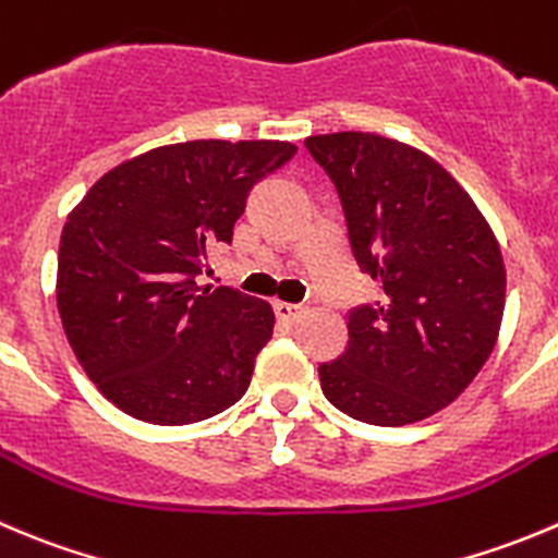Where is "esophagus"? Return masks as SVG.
<instances>
[{
	"mask_svg": "<svg viewBox=\"0 0 558 558\" xmlns=\"http://www.w3.org/2000/svg\"><path fill=\"white\" fill-rule=\"evenodd\" d=\"M275 316L286 324H294L296 318L305 316V307L294 305V302H275Z\"/></svg>",
	"mask_w": 558,
	"mask_h": 558,
	"instance_id": "obj_1",
	"label": "esophagus"
}]
</instances>
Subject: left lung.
Segmentation results:
<instances>
[{"instance_id": "1", "label": "left lung", "mask_w": 558, "mask_h": 558, "mask_svg": "<svg viewBox=\"0 0 558 558\" xmlns=\"http://www.w3.org/2000/svg\"><path fill=\"white\" fill-rule=\"evenodd\" d=\"M335 182L349 245L381 286L349 313V345L318 367L329 403L398 428L450 405L494 351L507 272L488 220L430 155L376 133L305 138Z\"/></svg>"}]
</instances>
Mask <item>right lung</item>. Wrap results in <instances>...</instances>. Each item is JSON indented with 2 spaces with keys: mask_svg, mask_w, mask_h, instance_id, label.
<instances>
[{
  "mask_svg": "<svg viewBox=\"0 0 558 558\" xmlns=\"http://www.w3.org/2000/svg\"><path fill=\"white\" fill-rule=\"evenodd\" d=\"M289 142H185L102 174L59 240L57 307L75 360L124 414L191 425L245 395L272 338L269 302L198 286L251 187Z\"/></svg>",
  "mask_w": 558,
  "mask_h": 558,
  "instance_id": "1",
  "label": "right lung"
}]
</instances>
